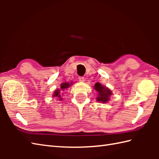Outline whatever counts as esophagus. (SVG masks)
I'll list each match as a JSON object with an SVG mask.
<instances>
[{
	"label": "esophagus",
	"instance_id": "obj_1",
	"mask_svg": "<svg viewBox=\"0 0 159 159\" xmlns=\"http://www.w3.org/2000/svg\"><path fill=\"white\" fill-rule=\"evenodd\" d=\"M79 81H80V82H84V81H85V78L83 77V76H79Z\"/></svg>",
	"mask_w": 159,
	"mask_h": 159
}]
</instances>
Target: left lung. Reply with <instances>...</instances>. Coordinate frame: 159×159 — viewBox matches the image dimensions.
Masks as SVG:
<instances>
[{
    "instance_id": "obj_1",
    "label": "left lung",
    "mask_w": 159,
    "mask_h": 159,
    "mask_svg": "<svg viewBox=\"0 0 159 159\" xmlns=\"http://www.w3.org/2000/svg\"><path fill=\"white\" fill-rule=\"evenodd\" d=\"M93 88L98 93V97L96 98V100L98 102L106 103L109 100V97L112 94V92L109 88L101 85L99 83H96Z\"/></svg>"
}]
</instances>
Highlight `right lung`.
Segmentation results:
<instances>
[{
  "label": "right lung",
  "instance_id": "obj_1",
  "mask_svg": "<svg viewBox=\"0 0 159 159\" xmlns=\"http://www.w3.org/2000/svg\"><path fill=\"white\" fill-rule=\"evenodd\" d=\"M72 83H67V82H66V83H63L61 84V87L60 89H57L55 90V92H54L53 93V97H55L57 98V100H61L63 98H61V94L63 93V91H65V89L69 88V87L72 85Z\"/></svg>",
  "mask_w": 159,
  "mask_h": 159
}]
</instances>
